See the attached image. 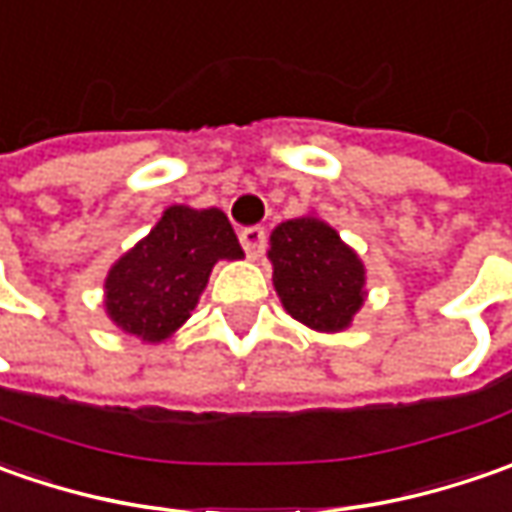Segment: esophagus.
Instances as JSON below:
<instances>
[{"label": "esophagus", "mask_w": 512, "mask_h": 512, "mask_svg": "<svg viewBox=\"0 0 512 512\" xmlns=\"http://www.w3.org/2000/svg\"><path fill=\"white\" fill-rule=\"evenodd\" d=\"M239 242H242V247H245V253L250 256V259H259L267 247L265 227H259V225L245 227V230L239 233Z\"/></svg>", "instance_id": "34e87169"}]
</instances>
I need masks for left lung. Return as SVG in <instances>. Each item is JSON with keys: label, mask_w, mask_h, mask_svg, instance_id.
<instances>
[{"label": "left lung", "mask_w": 512, "mask_h": 512, "mask_svg": "<svg viewBox=\"0 0 512 512\" xmlns=\"http://www.w3.org/2000/svg\"><path fill=\"white\" fill-rule=\"evenodd\" d=\"M273 285L285 310L313 330H342L364 302V267L325 222L287 219L270 236Z\"/></svg>", "instance_id": "obj_1"}]
</instances>
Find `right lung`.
Returning <instances> with one entry per match:
<instances>
[{"label": "right lung", "mask_w": 512, "mask_h": 512, "mask_svg": "<svg viewBox=\"0 0 512 512\" xmlns=\"http://www.w3.org/2000/svg\"><path fill=\"white\" fill-rule=\"evenodd\" d=\"M219 259H242L222 210L173 205L159 225L125 253L105 282L110 319L142 342H162L190 316Z\"/></svg>", "instance_id": "add662e5"}]
</instances>
